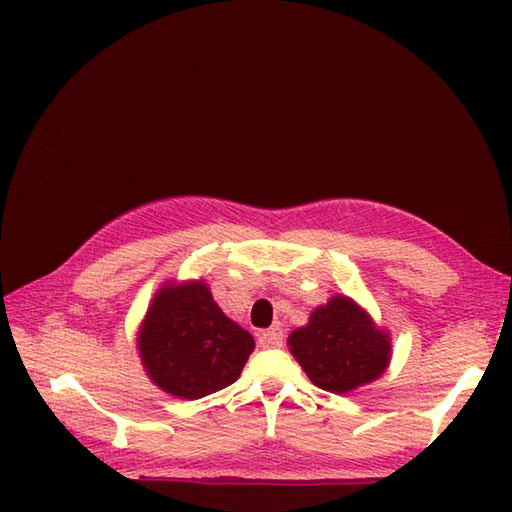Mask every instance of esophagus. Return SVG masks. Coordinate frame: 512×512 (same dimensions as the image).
<instances>
[{
  "instance_id": "1",
  "label": "esophagus",
  "mask_w": 512,
  "mask_h": 512,
  "mask_svg": "<svg viewBox=\"0 0 512 512\" xmlns=\"http://www.w3.org/2000/svg\"><path fill=\"white\" fill-rule=\"evenodd\" d=\"M284 344V335L280 329H269L258 333V346L260 348H280Z\"/></svg>"
}]
</instances>
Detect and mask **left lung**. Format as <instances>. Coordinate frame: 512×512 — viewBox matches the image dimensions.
Masks as SVG:
<instances>
[{
    "label": "left lung",
    "mask_w": 512,
    "mask_h": 512,
    "mask_svg": "<svg viewBox=\"0 0 512 512\" xmlns=\"http://www.w3.org/2000/svg\"><path fill=\"white\" fill-rule=\"evenodd\" d=\"M288 346L307 378L337 395L374 382L391 361V337L363 307L339 294L290 333Z\"/></svg>",
    "instance_id": "8db88e82"
}]
</instances>
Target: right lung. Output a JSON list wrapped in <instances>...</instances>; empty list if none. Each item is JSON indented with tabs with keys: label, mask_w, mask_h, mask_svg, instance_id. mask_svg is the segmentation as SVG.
Masks as SVG:
<instances>
[{
	"label": "right lung",
	"mask_w": 512,
	"mask_h": 512,
	"mask_svg": "<svg viewBox=\"0 0 512 512\" xmlns=\"http://www.w3.org/2000/svg\"><path fill=\"white\" fill-rule=\"evenodd\" d=\"M136 342L153 384L181 399L226 389L254 350V337L222 312L205 282L160 288Z\"/></svg>",
	"instance_id": "add662e5"
}]
</instances>
